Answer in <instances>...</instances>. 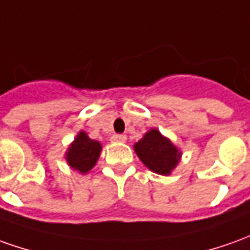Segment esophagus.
<instances>
[{
  "instance_id": "34e87169",
  "label": "esophagus",
  "mask_w": 250,
  "mask_h": 250,
  "mask_svg": "<svg viewBox=\"0 0 250 250\" xmlns=\"http://www.w3.org/2000/svg\"><path fill=\"white\" fill-rule=\"evenodd\" d=\"M111 139L113 142H125L127 137H125V134H113Z\"/></svg>"
}]
</instances>
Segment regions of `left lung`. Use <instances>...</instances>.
I'll list each match as a JSON object with an SVG mask.
<instances>
[{
    "instance_id": "8db88e82",
    "label": "left lung",
    "mask_w": 250,
    "mask_h": 250,
    "mask_svg": "<svg viewBox=\"0 0 250 250\" xmlns=\"http://www.w3.org/2000/svg\"><path fill=\"white\" fill-rule=\"evenodd\" d=\"M134 149L150 171L160 175L169 174L181 157V152H178L171 141L164 138L157 130L146 132L144 138L134 145Z\"/></svg>"
}]
</instances>
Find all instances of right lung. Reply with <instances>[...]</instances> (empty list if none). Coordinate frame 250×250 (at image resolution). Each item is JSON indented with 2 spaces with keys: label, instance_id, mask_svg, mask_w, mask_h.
Masks as SVG:
<instances>
[{
  "label": "right lung",
  "instance_id": "obj_1",
  "mask_svg": "<svg viewBox=\"0 0 250 250\" xmlns=\"http://www.w3.org/2000/svg\"><path fill=\"white\" fill-rule=\"evenodd\" d=\"M101 153L100 142L90 139L86 132H81L67 152L68 164L79 172H87L96 166Z\"/></svg>",
  "mask_w": 250,
  "mask_h": 250
}]
</instances>
